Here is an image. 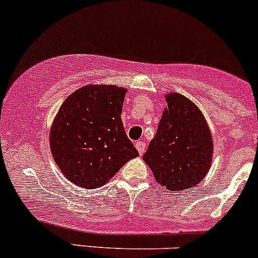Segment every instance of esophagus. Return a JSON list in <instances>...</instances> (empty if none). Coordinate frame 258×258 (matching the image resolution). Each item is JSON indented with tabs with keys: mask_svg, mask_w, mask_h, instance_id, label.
I'll return each instance as SVG.
<instances>
[{
	"mask_svg": "<svg viewBox=\"0 0 258 258\" xmlns=\"http://www.w3.org/2000/svg\"><path fill=\"white\" fill-rule=\"evenodd\" d=\"M136 148H137L139 155H143L145 153V150H147V144H145L144 142L139 141V142L136 143Z\"/></svg>",
	"mask_w": 258,
	"mask_h": 258,
	"instance_id": "obj_1",
	"label": "esophagus"
}]
</instances>
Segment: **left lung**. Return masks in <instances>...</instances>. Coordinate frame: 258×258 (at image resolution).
Listing matches in <instances>:
<instances>
[{
    "label": "left lung",
    "mask_w": 258,
    "mask_h": 258,
    "mask_svg": "<svg viewBox=\"0 0 258 258\" xmlns=\"http://www.w3.org/2000/svg\"><path fill=\"white\" fill-rule=\"evenodd\" d=\"M155 138L143 155L156 181L172 191L200 184L212 162L213 139L201 110L180 94L166 96Z\"/></svg>",
    "instance_id": "1"
}]
</instances>
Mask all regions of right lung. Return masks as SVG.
Here are the masks:
<instances>
[{"mask_svg":"<svg viewBox=\"0 0 258 258\" xmlns=\"http://www.w3.org/2000/svg\"><path fill=\"white\" fill-rule=\"evenodd\" d=\"M125 95L117 86L90 85L62 103L51 127L50 148L62 174L73 184L99 187L139 155L121 121Z\"/></svg>","mask_w":258,"mask_h":258,"instance_id":"add662e5","label":"right lung"}]
</instances>
